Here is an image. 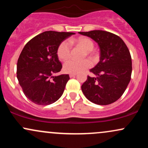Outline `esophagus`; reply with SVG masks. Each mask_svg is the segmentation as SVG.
I'll list each match as a JSON object with an SVG mask.
<instances>
[{
	"label": "esophagus",
	"mask_w": 148,
	"mask_h": 148,
	"mask_svg": "<svg viewBox=\"0 0 148 148\" xmlns=\"http://www.w3.org/2000/svg\"><path fill=\"white\" fill-rule=\"evenodd\" d=\"M76 76V74H69V77H70V78L75 77Z\"/></svg>",
	"instance_id": "1"
}]
</instances>
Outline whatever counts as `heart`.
Instances as JSON below:
<instances>
[{
  "mask_svg": "<svg viewBox=\"0 0 148 148\" xmlns=\"http://www.w3.org/2000/svg\"><path fill=\"white\" fill-rule=\"evenodd\" d=\"M74 42L79 47L82 48L87 53H90L93 48L94 44L90 39L86 37H80L74 40ZM71 45L68 41H63L58 46L57 55L60 60L64 61L70 57ZM92 66V62L88 60L76 61L69 60L63 64V70L68 74H77Z\"/></svg>",
  "mask_w": 148,
  "mask_h": 148,
  "instance_id": "b5f03b06",
  "label": "heart"
}]
</instances>
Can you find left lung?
<instances>
[{"instance_id":"1","label":"left lung","mask_w":148,"mask_h":148,"mask_svg":"<svg viewBox=\"0 0 148 148\" xmlns=\"http://www.w3.org/2000/svg\"><path fill=\"white\" fill-rule=\"evenodd\" d=\"M79 33L92 39L100 50L99 62L90 70L95 77L88 76L81 86L83 93L96 104H111L123 95L131 80L130 51L120 37L109 32L91 30Z\"/></svg>"}]
</instances>
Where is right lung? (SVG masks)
<instances>
[{
    "instance_id": "1",
    "label": "right lung",
    "mask_w": 148,
    "mask_h": 148,
    "mask_svg": "<svg viewBox=\"0 0 148 148\" xmlns=\"http://www.w3.org/2000/svg\"><path fill=\"white\" fill-rule=\"evenodd\" d=\"M74 34L45 31L25 45L18 59L16 74L25 97L33 103L51 104L63 94L69 76H53L62 69L57 50L61 42Z\"/></svg>"
}]
</instances>
